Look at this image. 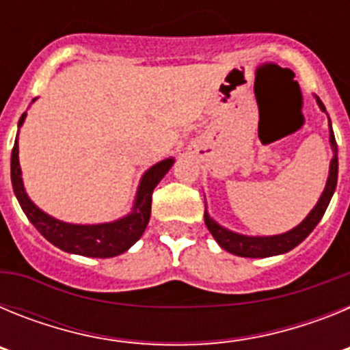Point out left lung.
Instances as JSON below:
<instances>
[{"label":"left lung","instance_id":"obj_1","mask_svg":"<svg viewBox=\"0 0 350 350\" xmlns=\"http://www.w3.org/2000/svg\"><path fill=\"white\" fill-rule=\"evenodd\" d=\"M317 105L323 112H326V107L323 101L317 98ZM329 144L333 148V159L329 163V175H327L326 187H324L323 194H321L317 205L312 208L307 217L303 219L296 228L282 234H271V237H247V234L234 233V231L226 230L221 224L213 221L205 210V224L212 237L215 238V242L222 247L224 250L231 252L240 258H270V256H279L284 252H289L291 249H295L296 245L305 240L308 234L314 231V228L319 224L323 219L324 212H326L327 205L332 202V196L336 189V178H338V148H336L335 135H333L332 120H329Z\"/></svg>","mask_w":350,"mask_h":350}]
</instances>
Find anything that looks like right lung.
<instances>
[{
  "label": "right lung",
  "instance_id": "1",
  "mask_svg": "<svg viewBox=\"0 0 350 350\" xmlns=\"http://www.w3.org/2000/svg\"><path fill=\"white\" fill-rule=\"evenodd\" d=\"M24 119H26V112L18 120V128L23 126ZM173 163H175V159L170 157V159L159 161L157 165L150 166L142 177L131 212L122 219H117L113 222H103V224L63 222L59 219L51 217L49 213L40 210L35 203L31 202L26 189H24L23 177H21L23 172H21V165H18L17 140L12 148V185H14V193L18 200V205L24 210L31 224L35 226L52 245L64 250V252H70V254L88 256V258H113V256L126 252L129 247L135 245L140 240L148 224V219H150L154 187L168 173Z\"/></svg>",
  "mask_w": 350,
  "mask_h": 350
}]
</instances>
